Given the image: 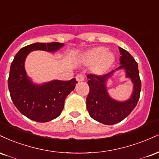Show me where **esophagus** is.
<instances>
[{
    "label": "esophagus",
    "instance_id": "34e87169",
    "mask_svg": "<svg viewBox=\"0 0 159 159\" xmlns=\"http://www.w3.org/2000/svg\"><path fill=\"white\" fill-rule=\"evenodd\" d=\"M76 80H77V81L78 82H81L84 81V78L83 75H78L76 76Z\"/></svg>",
    "mask_w": 159,
    "mask_h": 159
}]
</instances>
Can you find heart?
<instances>
[{
    "mask_svg": "<svg viewBox=\"0 0 159 159\" xmlns=\"http://www.w3.org/2000/svg\"><path fill=\"white\" fill-rule=\"evenodd\" d=\"M115 56L112 52L107 51L105 47H95L81 56V61L84 65L93 64V71L96 74H104L112 66Z\"/></svg>",
    "mask_w": 159,
    "mask_h": 159,
    "instance_id": "1",
    "label": "heart"
}]
</instances>
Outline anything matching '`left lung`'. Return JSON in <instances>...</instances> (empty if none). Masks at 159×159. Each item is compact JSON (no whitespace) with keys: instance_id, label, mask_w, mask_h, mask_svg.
I'll list each match as a JSON object with an SVG mask.
<instances>
[{"instance_id":"1","label":"left lung","mask_w":159,"mask_h":159,"mask_svg":"<svg viewBox=\"0 0 159 159\" xmlns=\"http://www.w3.org/2000/svg\"><path fill=\"white\" fill-rule=\"evenodd\" d=\"M120 66L102 76L87 75L90 93L87 98V108L93 119L105 124L114 125L127 117L135 107L140 98L141 81L135 60L125 49L120 48ZM123 70L126 77L131 80L133 90L131 96L125 101L113 99L107 92V82L116 70Z\"/></svg>"}]
</instances>
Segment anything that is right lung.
<instances>
[{
    "label": "right lung",
    "mask_w": 159,
    "mask_h": 159,
    "mask_svg": "<svg viewBox=\"0 0 159 159\" xmlns=\"http://www.w3.org/2000/svg\"><path fill=\"white\" fill-rule=\"evenodd\" d=\"M63 43H36L27 45L16 54L10 66L8 87L15 106L29 119L46 123L58 117L64 107L66 96L78 83L70 81L52 80L43 84L34 83L27 75L25 63L30 52L36 50L55 52Z\"/></svg>",
    "instance_id": "right-lung-1"
}]
</instances>
